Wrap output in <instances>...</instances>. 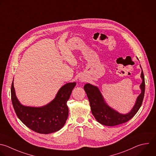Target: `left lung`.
I'll list each match as a JSON object with an SVG mask.
<instances>
[{
  "label": "left lung",
  "mask_w": 156,
  "mask_h": 156,
  "mask_svg": "<svg viewBox=\"0 0 156 156\" xmlns=\"http://www.w3.org/2000/svg\"><path fill=\"white\" fill-rule=\"evenodd\" d=\"M141 77L142 79V83L140 85L141 92L137 97L135 104L132 110L126 115L121 114L110 107L105 103L97 86L89 83L84 85V89L90 103L92 113L99 123L107 126H115L127 122L135 115L141 106L144 95L145 82L143 70Z\"/></svg>",
  "instance_id": "obj_1"
}]
</instances>
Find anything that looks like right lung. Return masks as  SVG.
I'll list each match as a JSON object with an SVG mask.
<instances>
[{
  "label": "right lung",
  "instance_id": "add662e5",
  "mask_svg": "<svg viewBox=\"0 0 156 156\" xmlns=\"http://www.w3.org/2000/svg\"><path fill=\"white\" fill-rule=\"evenodd\" d=\"M76 83H69L59 90L55 99L41 107H26L18 100L13 86L11 87L13 107L18 118L27 127L39 133L48 134L59 130L63 127L69 115L67 102Z\"/></svg>",
  "mask_w": 156,
  "mask_h": 156
}]
</instances>
